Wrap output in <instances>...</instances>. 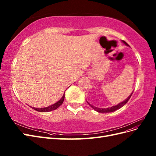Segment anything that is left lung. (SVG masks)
I'll list each match as a JSON object with an SVG mask.
<instances>
[{"label": "left lung", "instance_id": "obj_1", "mask_svg": "<svg viewBox=\"0 0 156 156\" xmlns=\"http://www.w3.org/2000/svg\"><path fill=\"white\" fill-rule=\"evenodd\" d=\"M122 42H123V43H124L125 45H126L127 46H129L128 44H127L126 43V42L125 41H122ZM133 92H132L131 94L129 96L128 98H127V99H126V100H125L124 101H123L122 102L119 103V104H118V105H115V106H112V107H108V108H103L96 107H94V106L92 105L91 104H90V103H89L88 102H87V103H88L89 105L90 106V107L93 108V109H94L96 111H97V112H111L115 111H116V110H118V109H119V108H120L121 107H123L125 104H126V103L129 101V100L130 99V98H131L132 94H133Z\"/></svg>", "mask_w": 156, "mask_h": 156}]
</instances>
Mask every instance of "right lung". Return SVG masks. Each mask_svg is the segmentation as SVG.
Masks as SVG:
<instances>
[{
  "label": "right lung",
  "mask_w": 156,
  "mask_h": 156,
  "mask_svg": "<svg viewBox=\"0 0 156 156\" xmlns=\"http://www.w3.org/2000/svg\"><path fill=\"white\" fill-rule=\"evenodd\" d=\"M64 97H65V96H64V94L63 96L62 97V98H61L58 101H57L56 103H54V104L51 105H50V106L47 107H44V108H35V107H32V108H33V109H34V110H36V111H38V112H49V111H51L55 110V109H56V108H57L58 107H59L62 104V103H63V101H64Z\"/></svg>",
  "instance_id": "1"
}]
</instances>
